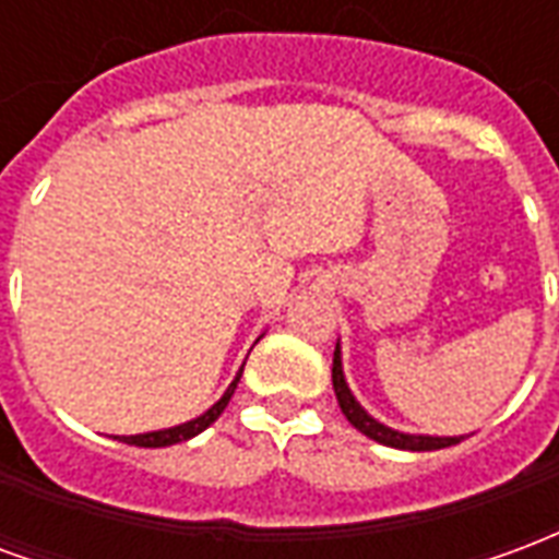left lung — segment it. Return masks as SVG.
<instances>
[{"label": "left lung", "instance_id": "left-lung-1", "mask_svg": "<svg viewBox=\"0 0 559 559\" xmlns=\"http://www.w3.org/2000/svg\"><path fill=\"white\" fill-rule=\"evenodd\" d=\"M332 386H335L341 413L347 416V421H350L356 431H362L365 437H371V440H377V443L392 445V449H411V452H431V449H445V445L461 443V437H416V433L392 431V428H386V425H380L377 419H371V416L356 404V399L350 395V389H347V383H344L338 347H335V359H332Z\"/></svg>", "mask_w": 559, "mask_h": 559}]
</instances>
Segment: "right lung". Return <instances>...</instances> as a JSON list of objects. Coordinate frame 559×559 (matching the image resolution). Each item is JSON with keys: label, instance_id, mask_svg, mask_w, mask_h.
<instances>
[{"label": "right lung", "instance_id": "1", "mask_svg": "<svg viewBox=\"0 0 559 559\" xmlns=\"http://www.w3.org/2000/svg\"><path fill=\"white\" fill-rule=\"evenodd\" d=\"M239 377H242V371L236 374V380L230 383V389L224 392V399H221L215 407H209L203 416H197V419L185 421V425H176V428H167V431H152V433H138V437H122V443L143 445V449H160V445H173V443H182V440H191V437H197L200 431H206L209 425H212V421L218 419L221 413H224V407L230 404L233 389H236V383H239Z\"/></svg>", "mask_w": 559, "mask_h": 559}]
</instances>
